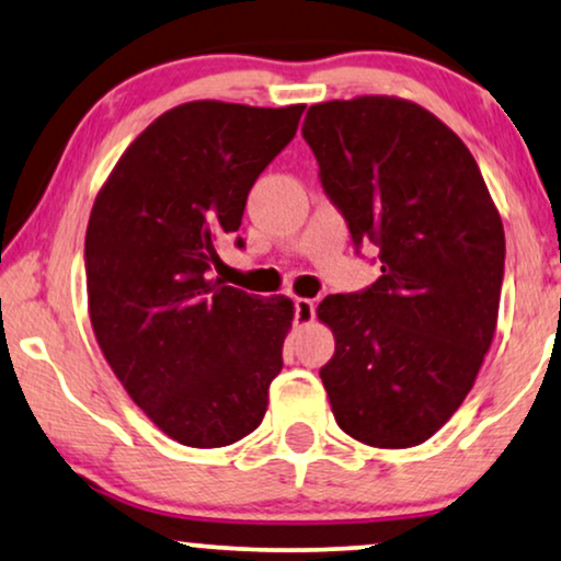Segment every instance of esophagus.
I'll return each mask as SVG.
<instances>
[{
    "label": "esophagus",
    "instance_id": "obj_1",
    "mask_svg": "<svg viewBox=\"0 0 561 561\" xmlns=\"http://www.w3.org/2000/svg\"><path fill=\"white\" fill-rule=\"evenodd\" d=\"M316 318V305L308 297H297L295 300V325H310Z\"/></svg>",
    "mask_w": 561,
    "mask_h": 561
}]
</instances>
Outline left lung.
I'll return each instance as SVG.
<instances>
[{
    "mask_svg": "<svg viewBox=\"0 0 561 561\" xmlns=\"http://www.w3.org/2000/svg\"><path fill=\"white\" fill-rule=\"evenodd\" d=\"M302 137L354 248L380 276L329 295L336 350L321 367L336 424L373 448L430 439L469 396L497 329L505 230L469 147L388 95L310 105Z\"/></svg>",
    "mask_w": 561,
    "mask_h": 561,
    "instance_id": "8db88e82",
    "label": "left lung"
}]
</instances>
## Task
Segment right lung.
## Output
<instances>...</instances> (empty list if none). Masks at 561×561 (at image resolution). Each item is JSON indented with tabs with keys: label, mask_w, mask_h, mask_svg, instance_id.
Returning a JSON list of instances; mask_svg holds the SVG:
<instances>
[{
	"label": "right lung",
	"mask_w": 561,
	"mask_h": 561,
	"mask_svg": "<svg viewBox=\"0 0 561 561\" xmlns=\"http://www.w3.org/2000/svg\"><path fill=\"white\" fill-rule=\"evenodd\" d=\"M302 111L219 101L170 108L131 141L92 204V331L134 403L188 448L251 435L282 370L293 300L225 287L211 268Z\"/></svg>",
	"instance_id": "right-lung-1"
}]
</instances>
